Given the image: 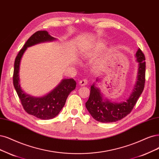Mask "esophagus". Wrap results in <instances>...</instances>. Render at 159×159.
Masks as SVG:
<instances>
[{"instance_id":"esophagus-1","label":"esophagus","mask_w":159,"mask_h":159,"mask_svg":"<svg viewBox=\"0 0 159 159\" xmlns=\"http://www.w3.org/2000/svg\"><path fill=\"white\" fill-rule=\"evenodd\" d=\"M88 83H89V80H88L86 79H84L79 81V84L80 86H84V85H86Z\"/></svg>"}]
</instances>
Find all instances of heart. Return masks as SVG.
Instances as JSON below:
<instances>
[{
	"label": "heart",
	"mask_w": 159,
	"mask_h": 159,
	"mask_svg": "<svg viewBox=\"0 0 159 159\" xmlns=\"http://www.w3.org/2000/svg\"><path fill=\"white\" fill-rule=\"evenodd\" d=\"M105 48V44L103 43H99L96 45L92 48V52L91 55H94L98 54V53L100 52L102 50H103Z\"/></svg>",
	"instance_id": "1"
}]
</instances>
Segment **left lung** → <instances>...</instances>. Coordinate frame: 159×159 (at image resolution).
<instances>
[{
  "label": "left lung",
  "instance_id": "obj_1",
  "mask_svg": "<svg viewBox=\"0 0 159 159\" xmlns=\"http://www.w3.org/2000/svg\"><path fill=\"white\" fill-rule=\"evenodd\" d=\"M136 56L139 63L138 80L132 94L126 102L118 103H111L107 99L103 100L98 88L94 84L91 86L86 107L95 120L101 122H113L121 120L132 111L143 92L145 82V57L140 48L137 51Z\"/></svg>",
  "mask_w": 159,
  "mask_h": 159
}]
</instances>
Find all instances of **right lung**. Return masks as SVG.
<instances>
[{
	"label": "right lung",
	"instance_id": "add662e5",
	"mask_svg": "<svg viewBox=\"0 0 159 159\" xmlns=\"http://www.w3.org/2000/svg\"><path fill=\"white\" fill-rule=\"evenodd\" d=\"M52 40H54V38L51 37L46 31L34 33L20 50L14 61L13 84L22 106L28 114L43 120L54 118L60 112L70 92L75 89L76 82L73 79H63L48 94L42 98H33L26 95L21 90L19 84V69L21 58L27 47Z\"/></svg>",
	"mask_w": 159,
	"mask_h": 159
}]
</instances>
